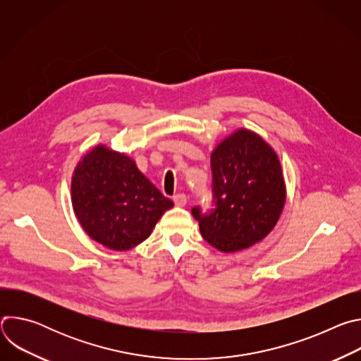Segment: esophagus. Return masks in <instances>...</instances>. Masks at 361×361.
I'll return each instance as SVG.
<instances>
[{
	"label": "esophagus",
	"instance_id": "1",
	"mask_svg": "<svg viewBox=\"0 0 361 361\" xmlns=\"http://www.w3.org/2000/svg\"><path fill=\"white\" fill-rule=\"evenodd\" d=\"M173 200H174L177 207H184V205L187 204V197H185V194H183V192L176 194V195L173 197Z\"/></svg>",
	"mask_w": 361,
	"mask_h": 361
}]
</instances>
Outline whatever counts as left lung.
<instances>
[{
  "instance_id": "1",
  "label": "left lung",
  "mask_w": 361,
  "mask_h": 361,
  "mask_svg": "<svg viewBox=\"0 0 361 361\" xmlns=\"http://www.w3.org/2000/svg\"><path fill=\"white\" fill-rule=\"evenodd\" d=\"M210 213L191 210L202 238L224 252L262 241L277 224L286 185L276 151L259 135L240 128L212 152Z\"/></svg>"
}]
</instances>
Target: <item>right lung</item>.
Here are the masks:
<instances>
[{
	"label": "right lung",
	"mask_w": 361,
	"mask_h": 361,
	"mask_svg": "<svg viewBox=\"0 0 361 361\" xmlns=\"http://www.w3.org/2000/svg\"><path fill=\"white\" fill-rule=\"evenodd\" d=\"M74 213L84 231L107 248L126 251L149 237L174 202L126 154L97 145L71 180Z\"/></svg>",
	"instance_id": "right-lung-1"
}]
</instances>
